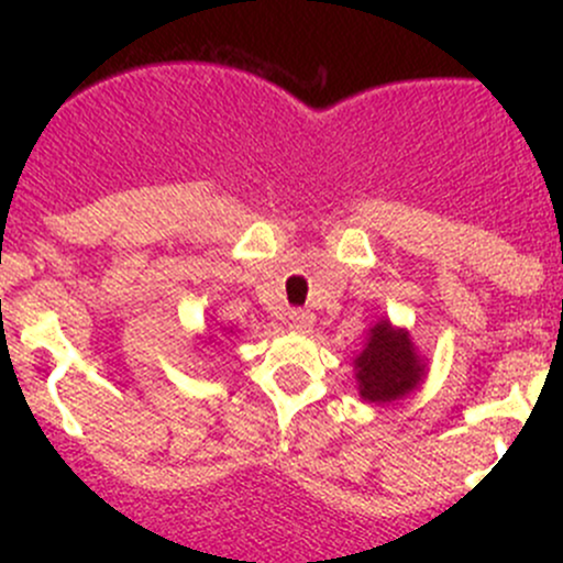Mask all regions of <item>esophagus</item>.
Here are the masks:
<instances>
[{"label":"esophagus","mask_w":563,"mask_h":563,"mask_svg":"<svg viewBox=\"0 0 563 563\" xmlns=\"http://www.w3.org/2000/svg\"><path fill=\"white\" fill-rule=\"evenodd\" d=\"M286 325L294 333H309L314 325V314L303 312V309H290V312H286Z\"/></svg>","instance_id":"esophagus-1"}]
</instances>
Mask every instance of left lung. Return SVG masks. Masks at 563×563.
<instances>
[{"mask_svg":"<svg viewBox=\"0 0 563 563\" xmlns=\"http://www.w3.org/2000/svg\"><path fill=\"white\" fill-rule=\"evenodd\" d=\"M357 391L365 402L386 405L402 399L423 384L429 363L407 328L380 318L365 331L363 349L352 360Z\"/></svg>","mask_w":563,"mask_h":563,"instance_id":"8db88e82","label":"left lung"}]
</instances>
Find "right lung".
Returning <instances> with one entry per match:
<instances>
[{"mask_svg": "<svg viewBox=\"0 0 563 563\" xmlns=\"http://www.w3.org/2000/svg\"><path fill=\"white\" fill-rule=\"evenodd\" d=\"M211 327L214 325H209V331L198 335V341H200V344H217V339H224V335H232V333H235V328H230V325H222V322H217L214 332L210 331Z\"/></svg>", "mask_w": 563, "mask_h": 563, "instance_id": "1", "label": "right lung"}]
</instances>
